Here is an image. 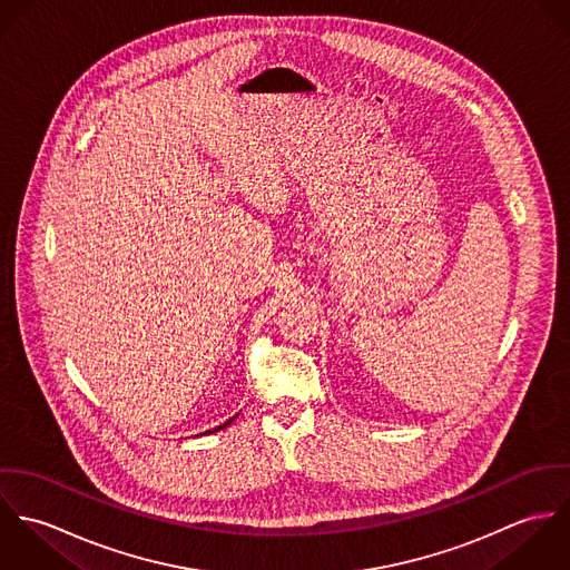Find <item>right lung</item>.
Here are the masks:
<instances>
[{"instance_id":"obj_1","label":"right lung","mask_w":570,"mask_h":570,"mask_svg":"<svg viewBox=\"0 0 570 570\" xmlns=\"http://www.w3.org/2000/svg\"><path fill=\"white\" fill-rule=\"evenodd\" d=\"M233 419H235V416H233ZM233 419H228L224 425H217V428H213V430H208V432H217V430H224L226 425H230V423H233Z\"/></svg>"}]
</instances>
